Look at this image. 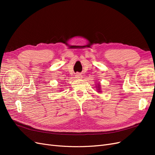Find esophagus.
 I'll use <instances>...</instances> for the list:
<instances>
[{
    "label": "esophagus",
    "mask_w": 155,
    "mask_h": 155,
    "mask_svg": "<svg viewBox=\"0 0 155 155\" xmlns=\"http://www.w3.org/2000/svg\"><path fill=\"white\" fill-rule=\"evenodd\" d=\"M76 78L77 79L81 78V74H79V73H77V74H76Z\"/></svg>",
    "instance_id": "34e87169"
}]
</instances>
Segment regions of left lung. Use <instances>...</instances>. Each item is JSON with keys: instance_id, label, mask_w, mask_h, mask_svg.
Returning <instances> with one entry per match:
<instances>
[{"instance_id": "left-lung-1", "label": "left lung", "mask_w": 155, "mask_h": 155, "mask_svg": "<svg viewBox=\"0 0 155 155\" xmlns=\"http://www.w3.org/2000/svg\"><path fill=\"white\" fill-rule=\"evenodd\" d=\"M96 88H97V92L98 93H101V92L100 83H97L96 85Z\"/></svg>"}]
</instances>
